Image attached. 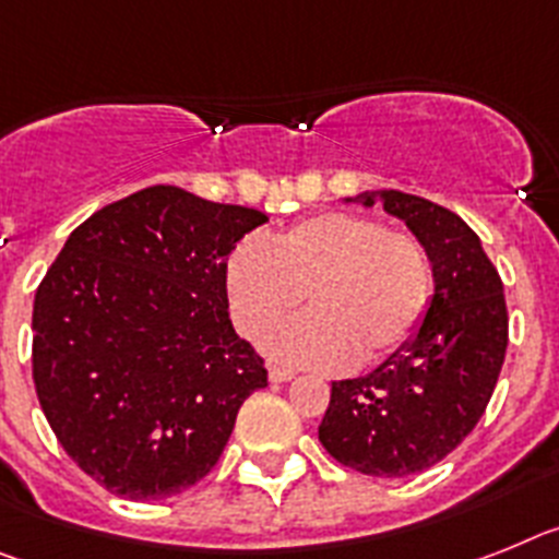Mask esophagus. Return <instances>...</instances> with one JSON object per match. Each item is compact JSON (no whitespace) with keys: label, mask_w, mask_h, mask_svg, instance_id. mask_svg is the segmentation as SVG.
<instances>
[{"label":"esophagus","mask_w":559,"mask_h":559,"mask_svg":"<svg viewBox=\"0 0 559 559\" xmlns=\"http://www.w3.org/2000/svg\"><path fill=\"white\" fill-rule=\"evenodd\" d=\"M295 377L293 368L284 366H270V382H289Z\"/></svg>","instance_id":"esophagus-1"}]
</instances>
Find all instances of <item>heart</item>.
I'll use <instances>...</instances> for the list:
<instances>
[{"label": "heart", "mask_w": 559, "mask_h": 559, "mask_svg": "<svg viewBox=\"0 0 559 559\" xmlns=\"http://www.w3.org/2000/svg\"><path fill=\"white\" fill-rule=\"evenodd\" d=\"M225 289L241 334L261 337L273 360L307 368L377 362L400 352L425 320L433 266L405 233L354 213H323L278 233L270 247L245 239L225 261Z\"/></svg>", "instance_id": "obj_1"}]
</instances>
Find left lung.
<instances>
[{
	"label": "left lung",
	"mask_w": 559,
	"mask_h": 559,
	"mask_svg": "<svg viewBox=\"0 0 559 559\" xmlns=\"http://www.w3.org/2000/svg\"><path fill=\"white\" fill-rule=\"evenodd\" d=\"M346 202H380L405 222L433 266V295L400 352L366 377L332 382L318 439L357 473L407 478L453 453L487 411L509 340L503 284L473 227L448 207L402 191Z\"/></svg>",
	"instance_id": "8db88e82"
}]
</instances>
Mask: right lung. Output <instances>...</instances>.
Masks as SVG:
<instances>
[{"label": "right lung", "instance_id": "right-lung-1", "mask_svg": "<svg viewBox=\"0 0 559 559\" xmlns=\"http://www.w3.org/2000/svg\"><path fill=\"white\" fill-rule=\"evenodd\" d=\"M266 222L152 186L70 233L33 300V382L78 467L159 501L219 461L266 368L227 314L225 261Z\"/></svg>", "mask_w": 559, "mask_h": 559}]
</instances>
